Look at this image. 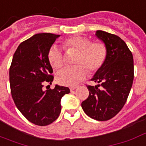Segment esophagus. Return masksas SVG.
<instances>
[{
    "instance_id": "1",
    "label": "esophagus",
    "mask_w": 146,
    "mask_h": 146,
    "mask_svg": "<svg viewBox=\"0 0 146 146\" xmlns=\"http://www.w3.org/2000/svg\"><path fill=\"white\" fill-rule=\"evenodd\" d=\"M76 88H77V87H76V86H75V87H70V90H71V91H73V90H74Z\"/></svg>"
}]
</instances>
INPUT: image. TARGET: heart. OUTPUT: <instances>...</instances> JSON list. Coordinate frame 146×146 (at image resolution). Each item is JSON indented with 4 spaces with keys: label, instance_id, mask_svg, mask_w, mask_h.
Wrapping results in <instances>:
<instances>
[{
    "label": "heart",
    "instance_id": "1",
    "mask_svg": "<svg viewBox=\"0 0 146 146\" xmlns=\"http://www.w3.org/2000/svg\"><path fill=\"white\" fill-rule=\"evenodd\" d=\"M62 47L67 52H77L74 67L64 68L58 73L56 81L63 86H74L81 82L88 73H94L103 66L108 56L105 43L100 40L91 41L90 38L74 35L62 42ZM48 60L52 67L59 70L64 66L63 55L56 46L48 52Z\"/></svg>",
    "mask_w": 146,
    "mask_h": 146
}]
</instances>
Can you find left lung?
<instances>
[{
  "instance_id": "8db88e82",
  "label": "left lung",
  "mask_w": 146,
  "mask_h": 146,
  "mask_svg": "<svg viewBox=\"0 0 146 146\" xmlns=\"http://www.w3.org/2000/svg\"><path fill=\"white\" fill-rule=\"evenodd\" d=\"M96 35L106 44L108 56L103 66L87 85L89 96L81 104L83 110L93 119L108 121L122 109L127 101L134 79L132 53L117 35L98 30Z\"/></svg>"
}]
</instances>
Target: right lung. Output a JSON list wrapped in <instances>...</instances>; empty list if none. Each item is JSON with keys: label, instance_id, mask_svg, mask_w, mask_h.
<instances>
[{"label": "right lung", "instance_id": "obj_1", "mask_svg": "<svg viewBox=\"0 0 146 146\" xmlns=\"http://www.w3.org/2000/svg\"><path fill=\"white\" fill-rule=\"evenodd\" d=\"M59 35L41 33L18 46L10 66L11 92L16 107L27 120L46 126L56 121L61 112L60 100L70 92L68 87L50 86L54 76L48 52Z\"/></svg>", "mask_w": 146, "mask_h": 146}]
</instances>
